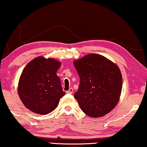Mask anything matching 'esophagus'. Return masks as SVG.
Wrapping results in <instances>:
<instances>
[{"label": "esophagus", "mask_w": 147, "mask_h": 147, "mask_svg": "<svg viewBox=\"0 0 147 147\" xmlns=\"http://www.w3.org/2000/svg\"><path fill=\"white\" fill-rule=\"evenodd\" d=\"M73 92V89L72 88H70L69 90H67V91L66 92L67 94H72Z\"/></svg>", "instance_id": "obj_1"}]
</instances>
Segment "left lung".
Returning <instances> with one entry per match:
<instances>
[{
  "label": "left lung",
  "instance_id": "left-lung-1",
  "mask_svg": "<svg viewBox=\"0 0 147 147\" xmlns=\"http://www.w3.org/2000/svg\"><path fill=\"white\" fill-rule=\"evenodd\" d=\"M73 64L80 76L74 94L81 109L92 117H100L112 110L119 100L122 76L117 65L105 57L88 54Z\"/></svg>",
  "mask_w": 147,
  "mask_h": 147
}]
</instances>
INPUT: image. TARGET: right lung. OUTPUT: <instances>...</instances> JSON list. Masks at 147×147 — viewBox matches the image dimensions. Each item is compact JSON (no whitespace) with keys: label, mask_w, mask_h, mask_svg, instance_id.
<instances>
[{"label":"right lung","mask_w":147,"mask_h":147,"mask_svg":"<svg viewBox=\"0 0 147 147\" xmlns=\"http://www.w3.org/2000/svg\"><path fill=\"white\" fill-rule=\"evenodd\" d=\"M61 62L39 56L24 69L20 77L18 92L26 108L45 115L53 111L65 94L57 71Z\"/></svg>","instance_id":"right-lung-1"}]
</instances>
